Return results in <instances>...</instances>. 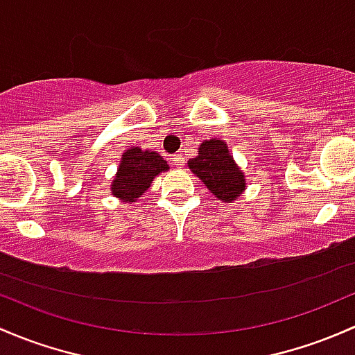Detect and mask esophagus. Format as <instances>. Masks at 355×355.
<instances>
[{
  "label": "esophagus",
  "mask_w": 355,
  "mask_h": 355,
  "mask_svg": "<svg viewBox=\"0 0 355 355\" xmlns=\"http://www.w3.org/2000/svg\"><path fill=\"white\" fill-rule=\"evenodd\" d=\"M171 163H175L177 166H184L185 163L184 155H182V153H175V155H171Z\"/></svg>",
  "instance_id": "obj_1"
}]
</instances>
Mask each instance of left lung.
<instances>
[{
    "instance_id": "obj_1",
    "label": "left lung",
    "mask_w": 355,
    "mask_h": 355,
    "mask_svg": "<svg viewBox=\"0 0 355 355\" xmlns=\"http://www.w3.org/2000/svg\"><path fill=\"white\" fill-rule=\"evenodd\" d=\"M189 168L207 185L219 200L231 202L245 190V177L234 163L223 141H204L199 156L189 162Z\"/></svg>"
}]
</instances>
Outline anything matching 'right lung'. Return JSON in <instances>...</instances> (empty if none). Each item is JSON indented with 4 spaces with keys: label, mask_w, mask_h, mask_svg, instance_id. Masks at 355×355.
I'll return each instance as SVG.
<instances>
[{
    "label": "right lung",
    "mask_w": 355,
    "mask_h": 355,
    "mask_svg": "<svg viewBox=\"0 0 355 355\" xmlns=\"http://www.w3.org/2000/svg\"><path fill=\"white\" fill-rule=\"evenodd\" d=\"M166 170V162L158 153L130 148L122 155L117 177L112 182V193L124 202H136L149 189L153 178Z\"/></svg>",
    "instance_id": "add662e5"
}]
</instances>
